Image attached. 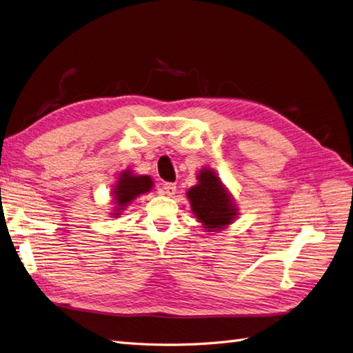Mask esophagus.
<instances>
[{"label": "esophagus", "mask_w": 353, "mask_h": 353, "mask_svg": "<svg viewBox=\"0 0 353 353\" xmlns=\"http://www.w3.org/2000/svg\"><path fill=\"white\" fill-rule=\"evenodd\" d=\"M175 193H176V185L175 184H170V183L163 184V194L172 197V196H175Z\"/></svg>", "instance_id": "esophagus-1"}]
</instances>
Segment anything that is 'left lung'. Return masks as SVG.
<instances>
[{
  "label": "left lung",
  "mask_w": 353,
  "mask_h": 353,
  "mask_svg": "<svg viewBox=\"0 0 353 353\" xmlns=\"http://www.w3.org/2000/svg\"><path fill=\"white\" fill-rule=\"evenodd\" d=\"M187 199L193 215L209 234L225 230L239 216L232 194L212 168L199 170L197 184L187 191Z\"/></svg>",
  "instance_id": "left-lung-1"
}]
</instances>
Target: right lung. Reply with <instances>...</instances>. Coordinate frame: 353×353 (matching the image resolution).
I'll return each instance as SVG.
<instances>
[{
    "label": "right lung",
    "instance_id": "right-lung-1",
    "mask_svg": "<svg viewBox=\"0 0 353 353\" xmlns=\"http://www.w3.org/2000/svg\"><path fill=\"white\" fill-rule=\"evenodd\" d=\"M153 179L148 175H137L134 170L125 169L116 178L112 188L113 210L109 213L112 218H119L131 203L141 194L150 193L153 190Z\"/></svg>",
    "mask_w": 353,
    "mask_h": 353
}]
</instances>
